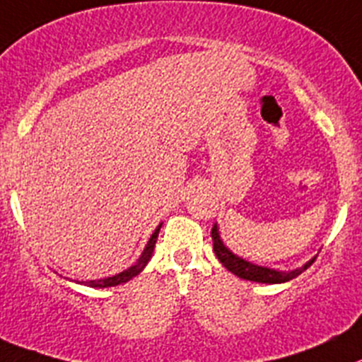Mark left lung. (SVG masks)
Masks as SVG:
<instances>
[{"label":"left lung","mask_w":362,"mask_h":362,"mask_svg":"<svg viewBox=\"0 0 362 362\" xmlns=\"http://www.w3.org/2000/svg\"><path fill=\"white\" fill-rule=\"evenodd\" d=\"M212 243H214V253L216 257L219 259L225 268L228 269L230 273L238 275L239 279H245V280H252V282H261V284H284V282H289V280L296 279L302 272H305L310 264L314 262L313 257L309 262L302 266V268H296V269H289V272H280V269H273V268H266V266H259V264H253V262L246 261V259L239 257L235 255L232 250H228V246L223 243L221 235H219V228L218 225L212 227Z\"/></svg>","instance_id":"obj_1"}]
</instances>
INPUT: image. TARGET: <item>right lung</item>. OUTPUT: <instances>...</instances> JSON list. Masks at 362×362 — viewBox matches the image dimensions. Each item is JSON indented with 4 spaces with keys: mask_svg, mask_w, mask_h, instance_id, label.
Segmentation results:
<instances>
[{
    "mask_svg": "<svg viewBox=\"0 0 362 362\" xmlns=\"http://www.w3.org/2000/svg\"><path fill=\"white\" fill-rule=\"evenodd\" d=\"M160 227L162 223L158 225L157 228H155V232L151 234V238L148 239L146 246H144L143 253H141V257L135 261V264H132L130 268H127L124 272L117 273V275L114 276H107V279H100V280H82V282H78V280H74V282L78 284H83V286H89V288H112V286H119V284H124L128 282V280H132L134 276L139 275L141 272L144 269V266L148 264V261L151 259V253H153V248H155V243H157V238H158V232H160Z\"/></svg>",
    "mask_w": 362,
    "mask_h": 362,
    "instance_id": "right-lung-1",
    "label": "right lung"
}]
</instances>
